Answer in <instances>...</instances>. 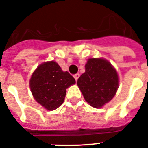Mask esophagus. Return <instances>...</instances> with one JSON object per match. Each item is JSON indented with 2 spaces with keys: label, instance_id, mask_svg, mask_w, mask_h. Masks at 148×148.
Returning <instances> with one entry per match:
<instances>
[{
  "label": "esophagus",
  "instance_id": "esophagus-1",
  "mask_svg": "<svg viewBox=\"0 0 148 148\" xmlns=\"http://www.w3.org/2000/svg\"><path fill=\"white\" fill-rule=\"evenodd\" d=\"M74 76V78H75V81H77L78 79H79V73H76V74H75V75H73Z\"/></svg>",
  "mask_w": 148,
  "mask_h": 148
}]
</instances>
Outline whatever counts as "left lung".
Returning a JSON list of instances; mask_svg holds the SVG:
<instances>
[{
    "instance_id": "obj_1",
    "label": "left lung",
    "mask_w": 148,
    "mask_h": 148,
    "mask_svg": "<svg viewBox=\"0 0 148 148\" xmlns=\"http://www.w3.org/2000/svg\"><path fill=\"white\" fill-rule=\"evenodd\" d=\"M85 68V73L78 79V86L90 106L101 108L113 99L117 91V72L103 58H89Z\"/></svg>"
}]
</instances>
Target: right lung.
Listing matches in <instances>:
<instances>
[{
    "label": "right lung",
    "mask_w": 148,
    "mask_h": 148,
    "mask_svg": "<svg viewBox=\"0 0 148 148\" xmlns=\"http://www.w3.org/2000/svg\"><path fill=\"white\" fill-rule=\"evenodd\" d=\"M75 80L68 72H63L58 63L46 62L38 66L30 79V89L35 99L48 110L62 104L66 89Z\"/></svg>",
    "instance_id": "1"
}]
</instances>
